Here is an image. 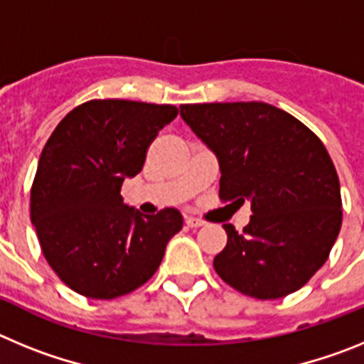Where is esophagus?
Here are the masks:
<instances>
[{
  "instance_id": "obj_1",
  "label": "esophagus",
  "mask_w": 364,
  "mask_h": 364,
  "mask_svg": "<svg viewBox=\"0 0 364 364\" xmlns=\"http://www.w3.org/2000/svg\"><path fill=\"white\" fill-rule=\"evenodd\" d=\"M184 222H186V224H188L189 228H200V226H204V224H205V220H202V218L189 217V215H186Z\"/></svg>"
}]
</instances>
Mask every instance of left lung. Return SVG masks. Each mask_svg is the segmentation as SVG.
<instances>
[{
    "mask_svg": "<svg viewBox=\"0 0 364 364\" xmlns=\"http://www.w3.org/2000/svg\"><path fill=\"white\" fill-rule=\"evenodd\" d=\"M180 114L220 166L222 202H252L250 224H224L222 281L269 301L294 294L328 260L343 222L339 176L306 125L264 102L184 104Z\"/></svg>",
    "mask_w": 364,
    "mask_h": 364,
    "instance_id": "obj_1",
    "label": "left lung"
}]
</instances>
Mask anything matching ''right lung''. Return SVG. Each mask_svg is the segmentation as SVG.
<instances>
[{
	"mask_svg": "<svg viewBox=\"0 0 364 364\" xmlns=\"http://www.w3.org/2000/svg\"><path fill=\"white\" fill-rule=\"evenodd\" d=\"M175 105L89 100L56 125L31 188V220L60 281L89 299H117L146 284L182 230L173 208L142 217L124 204L125 176L142 171Z\"/></svg>",
	"mask_w": 364,
	"mask_h": 364,
	"instance_id": "1",
	"label": "right lung"
}]
</instances>
